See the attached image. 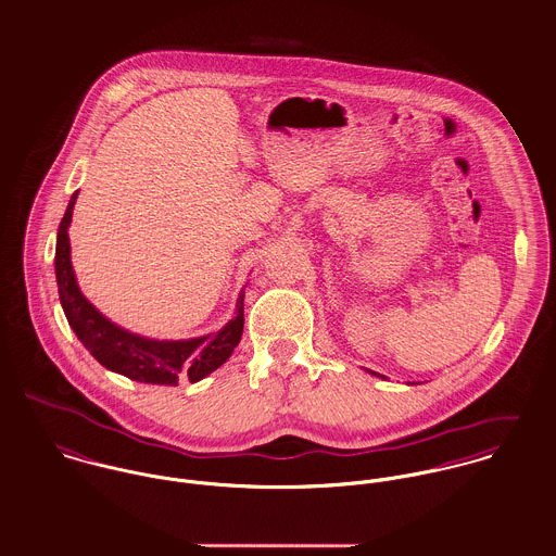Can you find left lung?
I'll return each mask as SVG.
<instances>
[{"instance_id": "obj_1", "label": "left lung", "mask_w": 556, "mask_h": 556, "mask_svg": "<svg viewBox=\"0 0 556 556\" xmlns=\"http://www.w3.org/2000/svg\"><path fill=\"white\" fill-rule=\"evenodd\" d=\"M372 375H377V372H372Z\"/></svg>"}]
</instances>
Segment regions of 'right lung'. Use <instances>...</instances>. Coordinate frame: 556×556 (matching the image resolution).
Masks as SVG:
<instances>
[{"label":"right lung","instance_id":"add662e5","mask_svg":"<svg viewBox=\"0 0 556 556\" xmlns=\"http://www.w3.org/2000/svg\"><path fill=\"white\" fill-rule=\"evenodd\" d=\"M77 192L73 194L68 210L60 223L55 248V276L60 287V302L66 318L83 346L109 370L119 372L139 383L177 386L179 379L190 383L201 381L216 368H220L233 353L243 331V295H239L236 317L220 331L192 338V340H148L137 333L113 325L102 317L79 291L73 263L68 225L73 220V207Z\"/></svg>","mask_w":556,"mask_h":556}]
</instances>
